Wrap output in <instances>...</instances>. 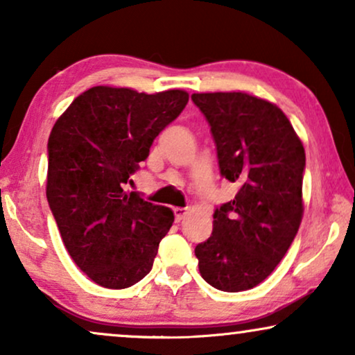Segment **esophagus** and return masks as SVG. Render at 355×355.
<instances>
[{"mask_svg": "<svg viewBox=\"0 0 355 355\" xmlns=\"http://www.w3.org/2000/svg\"><path fill=\"white\" fill-rule=\"evenodd\" d=\"M173 211H174V218H176L178 223L181 221V220H184V218H186V215H187L186 208H179V207H176V208H173Z\"/></svg>", "mask_w": 355, "mask_h": 355, "instance_id": "obj_1", "label": "esophagus"}]
</instances>
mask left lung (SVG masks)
Listing matches in <instances>:
<instances>
[{
	"mask_svg": "<svg viewBox=\"0 0 355 355\" xmlns=\"http://www.w3.org/2000/svg\"><path fill=\"white\" fill-rule=\"evenodd\" d=\"M216 144L220 173L239 184L196 247L202 278L239 293L273 273L302 221L304 145L278 106L242 92L193 94Z\"/></svg>",
	"mask_w": 355,
	"mask_h": 355,
	"instance_id": "left-lung-1",
	"label": "left lung"
}]
</instances>
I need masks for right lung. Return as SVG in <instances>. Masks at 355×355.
<instances>
[{
	"label": "right lung",
	"mask_w": 355,
	"mask_h": 355,
	"mask_svg": "<svg viewBox=\"0 0 355 355\" xmlns=\"http://www.w3.org/2000/svg\"><path fill=\"white\" fill-rule=\"evenodd\" d=\"M184 90L148 95L92 87L72 101L48 139L46 198L67 252L96 284L129 288L150 273L173 226L168 207L123 186L153 140L181 114Z\"/></svg>",
	"instance_id": "right-lung-1"
}]
</instances>
